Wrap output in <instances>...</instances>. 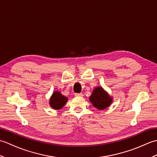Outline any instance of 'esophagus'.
I'll return each mask as SVG.
<instances>
[{"label":"esophagus","instance_id":"esophagus-1","mask_svg":"<svg viewBox=\"0 0 157 157\" xmlns=\"http://www.w3.org/2000/svg\"><path fill=\"white\" fill-rule=\"evenodd\" d=\"M75 96H80V97H82V96H84V94H83L82 93H76V94H75Z\"/></svg>","mask_w":157,"mask_h":157}]
</instances>
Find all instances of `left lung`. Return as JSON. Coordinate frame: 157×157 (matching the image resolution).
<instances>
[{"instance_id":"obj_1","label":"left lung","mask_w":157,"mask_h":157,"mask_svg":"<svg viewBox=\"0 0 157 157\" xmlns=\"http://www.w3.org/2000/svg\"><path fill=\"white\" fill-rule=\"evenodd\" d=\"M90 101L93 106L99 110H103L111 104L113 98L109 95L102 87H96L93 90L91 96H90Z\"/></svg>"}]
</instances>
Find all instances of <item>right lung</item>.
Listing matches in <instances>:
<instances>
[{"label": "right lung", "mask_w": 157, "mask_h": 157, "mask_svg": "<svg viewBox=\"0 0 157 157\" xmlns=\"http://www.w3.org/2000/svg\"><path fill=\"white\" fill-rule=\"evenodd\" d=\"M67 101V98L62 95L60 92L55 91L53 92L51 98H50L49 104L52 109L59 110L63 107Z\"/></svg>", "instance_id": "obj_1"}]
</instances>
